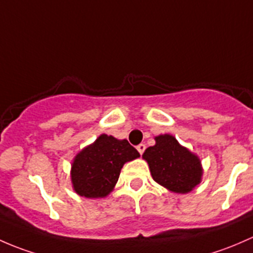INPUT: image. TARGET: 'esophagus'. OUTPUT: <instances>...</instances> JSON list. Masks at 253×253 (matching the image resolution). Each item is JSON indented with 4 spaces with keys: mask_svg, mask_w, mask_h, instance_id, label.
I'll list each match as a JSON object with an SVG mask.
<instances>
[{
    "mask_svg": "<svg viewBox=\"0 0 253 253\" xmlns=\"http://www.w3.org/2000/svg\"><path fill=\"white\" fill-rule=\"evenodd\" d=\"M136 148H137V151H139L140 155H142V153H144V151H145V148H146V146L144 144H140V145H137Z\"/></svg>",
    "mask_w": 253,
    "mask_h": 253,
    "instance_id": "1",
    "label": "esophagus"
}]
</instances>
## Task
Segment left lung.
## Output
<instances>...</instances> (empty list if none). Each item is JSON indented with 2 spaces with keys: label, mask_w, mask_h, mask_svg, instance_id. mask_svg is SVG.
Masks as SVG:
<instances>
[{
  "label": "left lung",
  "mask_w": 253,
  "mask_h": 253,
  "mask_svg": "<svg viewBox=\"0 0 253 253\" xmlns=\"http://www.w3.org/2000/svg\"><path fill=\"white\" fill-rule=\"evenodd\" d=\"M155 140L156 145L146 148L142 158L156 183L176 194H187L201 183L204 171L196 155L179 144L173 135H158Z\"/></svg>",
  "instance_id": "1"
}]
</instances>
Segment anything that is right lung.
Returning <instances> with one entry per match:
<instances>
[{
    "label": "right lung",
    "instance_id": "obj_1",
    "mask_svg": "<svg viewBox=\"0 0 253 253\" xmlns=\"http://www.w3.org/2000/svg\"><path fill=\"white\" fill-rule=\"evenodd\" d=\"M140 157L127 140L102 134L75 156L72 163L73 189L87 199L106 197L116 186L122 168Z\"/></svg>",
    "mask_w": 253,
    "mask_h": 253
}]
</instances>
